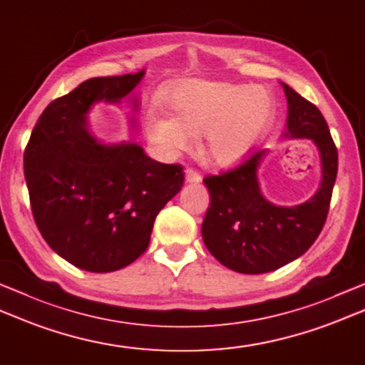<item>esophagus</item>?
<instances>
[{"instance_id":"1","label":"esophagus","mask_w":365,"mask_h":365,"mask_svg":"<svg viewBox=\"0 0 365 365\" xmlns=\"http://www.w3.org/2000/svg\"><path fill=\"white\" fill-rule=\"evenodd\" d=\"M185 180H187V183H201L202 177L197 173V170L188 168L187 170H185Z\"/></svg>"}]
</instances>
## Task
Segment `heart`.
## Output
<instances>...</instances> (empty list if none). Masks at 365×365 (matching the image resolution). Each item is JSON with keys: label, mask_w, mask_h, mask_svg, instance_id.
<instances>
[{"label": "heart", "mask_w": 365, "mask_h": 365, "mask_svg": "<svg viewBox=\"0 0 365 365\" xmlns=\"http://www.w3.org/2000/svg\"><path fill=\"white\" fill-rule=\"evenodd\" d=\"M166 113H150L144 126L163 153L187 148L202 135V152L221 168L234 166L252 152L272 125L275 106L262 88L209 81H187L163 95Z\"/></svg>", "instance_id": "b5f03b06"}]
</instances>
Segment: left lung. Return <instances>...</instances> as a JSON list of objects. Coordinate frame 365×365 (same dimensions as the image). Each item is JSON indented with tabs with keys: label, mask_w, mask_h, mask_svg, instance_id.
Segmentation results:
<instances>
[{
	"label": "left lung",
	"mask_w": 365,
	"mask_h": 365,
	"mask_svg": "<svg viewBox=\"0 0 365 365\" xmlns=\"http://www.w3.org/2000/svg\"><path fill=\"white\" fill-rule=\"evenodd\" d=\"M288 99L284 139H310L321 160V182L309 201L283 207L261 192L258 169L267 155L255 153L242 166L204 178L210 205L202 221L207 250L227 269L266 274L297 259L317 240L329 212L339 155L323 113L282 82Z\"/></svg>",
	"instance_id": "obj_1"
}]
</instances>
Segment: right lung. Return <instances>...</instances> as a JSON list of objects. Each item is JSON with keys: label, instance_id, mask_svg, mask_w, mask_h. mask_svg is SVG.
Returning <instances> with one entry per match:
<instances>
[{"label": "right lung", "instance_id": "right-lung-1", "mask_svg": "<svg viewBox=\"0 0 365 365\" xmlns=\"http://www.w3.org/2000/svg\"><path fill=\"white\" fill-rule=\"evenodd\" d=\"M144 76L142 69L82 82L46 107L25 148L36 226L56 255L88 272H113L138 259L156 215L183 185L182 166L148 158L131 140L106 144L88 128L96 103L128 98L135 110L133 90Z\"/></svg>", "mask_w": 365, "mask_h": 365}]
</instances>
